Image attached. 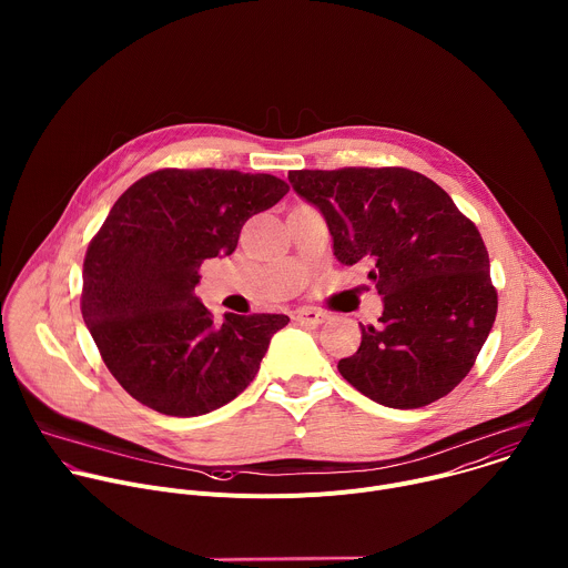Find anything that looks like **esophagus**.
<instances>
[{
	"label": "esophagus",
	"mask_w": 568,
	"mask_h": 568,
	"mask_svg": "<svg viewBox=\"0 0 568 568\" xmlns=\"http://www.w3.org/2000/svg\"><path fill=\"white\" fill-rule=\"evenodd\" d=\"M296 321L301 323H310V326H321V323H326L328 314L321 312V310H314V307H301L292 314Z\"/></svg>",
	"instance_id": "1"
}]
</instances>
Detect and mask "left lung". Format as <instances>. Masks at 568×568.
Masks as SVG:
<instances>
[{
    "label": "left lung",
    "mask_w": 568,
    "mask_h": 568,
    "mask_svg": "<svg viewBox=\"0 0 568 568\" xmlns=\"http://www.w3.org/2000/svg\"><path fill=\"white\" fill-rule=\"evenodd\" d=\"M296 195L316 206L342 265L373 263L377 326H362L342 377L390 409H420L474 366L497 316L483 237L452 197L407 169L292 171Z\"/></svg>",
    "instance_id": "8db88e82"
}]
</instances>
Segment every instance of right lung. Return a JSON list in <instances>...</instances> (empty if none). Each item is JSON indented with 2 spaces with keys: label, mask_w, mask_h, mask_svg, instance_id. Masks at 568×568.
Here are the masks:
<instances>
[{
  "label": "right lung",
  "mask_w": 568,
  "mask_h": 568,
  "mask_svg": "<svg viewBox=\"0 0 568 568\" xmlns=\"http://www.w3.org/2000/svg\"><path fill=\"white\" fill-rule=\"evenodd\" d=\"M290 186L237 171H154L112 206L83 263L80 310L116 382L178 418L215 412L250 386L290 316L224 314L195 296L200 265L229 256L240 229Z\"/></svg>",
  "instance_id": "1"
}]
</instances>
